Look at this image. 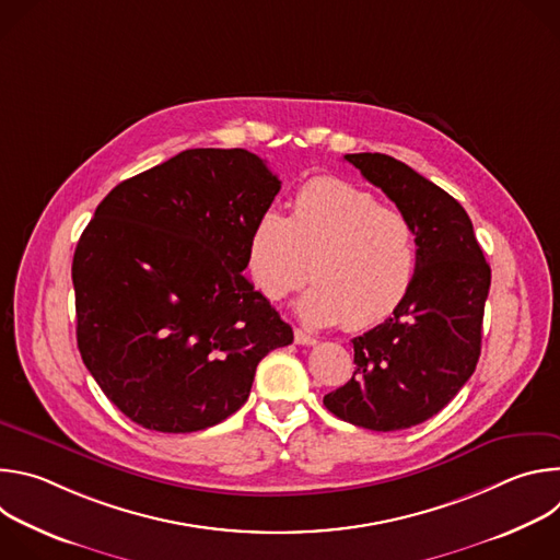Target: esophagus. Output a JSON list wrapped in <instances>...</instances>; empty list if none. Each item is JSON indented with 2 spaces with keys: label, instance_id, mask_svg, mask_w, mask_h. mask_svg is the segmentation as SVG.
Listing matches in <instances>:
<instances>
[{
  "label": "esophagus",
  "instance_id": "34e87169",
  "mask_svg": "<svg viewBox=\"0 0 560 560\" xmlns=\"http://www.w3.org/2000/svg\"><path fill=\"white\" fill-rule=\"evenodd\" d=\"M294 343H299V346H314L316 339H314L310 332L296 328V330H294Z\"/></svg>",
  "mask_w": 560,
  "mask_h": 560
}]
</instances>
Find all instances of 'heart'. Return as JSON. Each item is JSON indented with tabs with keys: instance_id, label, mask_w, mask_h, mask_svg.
Masks as SVG:
<instances>
[{
	"instance_id": "heart-1",
	"label": "heart",
	"mask_w": 560,
	"mask_h": 560,
	"mask_svg": "<svg viewBox=\"0 0 560 560\" xmlns=\"http://www.w3.org/2000/svg\"><path fill=\"white\" fill-rule=\"evenodd\" d=\"M417 261L410 217L335 177L299 188L290 217L266 208L248 238L250 277L270 301L299 290L310 264L314 285L296 303L310 326L378 324L410 292Z\"/></svg>"
}]
</instances>
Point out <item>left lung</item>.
Returning a JSON list of instances; mask_svg holds the SVG:
<instances>
[{
	"instance_id": "8db88e82",
	"label": "left lung",
	"mask_w": 560,
	"mask_h": 560,
	"mask_svg": "<svg viewBox=\"0 0 560 560\" xmlns=\"http://www.w3.org/2000/svg\"><path fill=\"white\" fill-rule=\"evenodd\" d=\"M346 159L410 217L419 261L392 316L352 339L354 374L324 406L365 430H406L439 415L474 374L492 270L467 212L443 188L381 152Z\"/></svg>"
}]
</instances>
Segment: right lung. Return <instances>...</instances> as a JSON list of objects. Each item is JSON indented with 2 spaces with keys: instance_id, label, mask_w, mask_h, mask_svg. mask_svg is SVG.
Returning <instances> with one entry per match:
<instances>
[{
  "instance_id": "add662e5",
  "label": "right lung",
  "mask_w": 560,
  "mask_h": 560,
  "mask_svg": "<svg viewBox=\"0 0 560 560\" xmlns=\"http://www.w3.org/2000/svg\"><path fill=\"white\" fill-rule=\"evenodd\" d=\"M281 182L244 148H192L115 186L72 259L77 348L137 425L186 434L242 408L292 328L244 277Z\"/></svg>"
}]
</instances>
